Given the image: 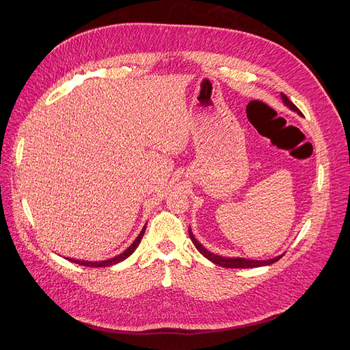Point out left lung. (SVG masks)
Segmentation results:
<instances>
[{
	"instance_id": "left-lung-1",
	"label": "left lung",
	"mask_w": 350,
	"mask_h": 350,
	"mask_svg": "<svg viewBox=\"0 0 350 350\" xmlns=\"http://www.w3.org/2000/svg\"><path fill=\"white\" fill-rule=\"evenodd\" d=\"M281 98H282L284 104H285L289 109H292L293 112H296V113H299V115L302 116V112L295 107L293 103L289 101L288 96H286L285 94H281ZM189 238H191L192 243L195 245V247L198 249V251L201 252L206 259H209V260L213 262L215 265H219V266L226 267V269H252V267L269 266V265H273V263L278 262V260L282 258V255H281V256H277V258H274V259H269V260H251V259H245V258H234V259H231V258H223V256H217V255H213V254H211L209 251H206V249L195 239V237L192 235L191 230H189Z\"/></svg>"
}]
</instances>
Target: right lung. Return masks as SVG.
<instances>
[{
	"mask_svg": "<svg viewBox=\"0 0 350 350\" xmlns=\"http://www.w3.org/2000/svg\"><path fill=\"white\" fill-rule=\"evenodd\" d=\"M145 228H146V224L144 226V228L141 230V232L138 234V237L135 238V241L126 249V251H124L123 254H120V255L112 258V259L103 260V262H85V260H76V259H68V260H70V262H73V263H76V265H80V266H87V267H108V266H113V265H116V263H120V262H123L124 259H127V258L135 251L137 246H138L139 242H141V238H142L144 232H145Z\"/></svg>",
	"mask_w": 350,
	"mask_h": 350,
	"instance_id": "right-lung-1",
	"label": "right lung"
}]
</instances>
